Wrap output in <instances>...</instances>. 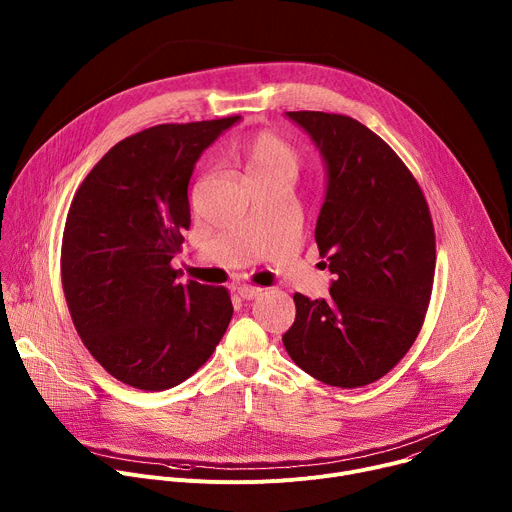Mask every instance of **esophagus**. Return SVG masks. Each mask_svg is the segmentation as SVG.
Segmentation results:
<instances>
[{
    "label": "esophagus",
    "mask_w": 512,
    "mask_h": 512,
    "mask_svg": "<svg viewBox=\"0 0 512 512\" xmlns=\"http://www.w3.org/2000/svg\"><path fill=\"white\" fill-rule=\"evenodd\" d=\"M261 287H255V285H241L239 287V296L243 298V300H255V298H259L261 296Z\"/></svg>",
    "instance_id": "34e87169"
}]
</instances>
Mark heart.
Returning a JSON list of instances; mask_svg holds the SVG:
<instances>
[{
    "label": "heart",
    "instance_id": "b5f03b06",
    "mask_svg": "<svg viewBox=\"0 0 512 512\" xmlns=\"http://www.w3.org/2000/svg\"><path fill=\"white\" fill-rule=\"evenodd\" d=\"M241 162L249 180L265 176L294 178L300 170L298 152L271 131L255 133L243 143Z\"/></svg>",
    "mask_w": 512,
    "mask_h": 512
}]
</instances>
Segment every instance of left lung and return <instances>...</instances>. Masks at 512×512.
<instances>
[{
    "mask_svg": "<svg viewBox=\"0 0 512 512\" xmlns=\"http://www.w3.org/2000/svg\"><path fill=\"white\" fill-rule=\"evenodd\" d=\"M326 166L316 223L336 275L326 300L294 296L283 346L314 379L356 389L387 375L415 342L431 298L435 233L425 196L389 145L352 117L287 111Z\"/></svg>",
    "mask_w": 512,
    "mask_h": 512,
    "instance_id": "obj_1",
    "label": "left lung"
}]
</instances>
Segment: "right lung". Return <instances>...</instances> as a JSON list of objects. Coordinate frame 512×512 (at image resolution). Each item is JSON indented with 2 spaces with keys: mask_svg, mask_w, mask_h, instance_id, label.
<instances>
[{
  "mask_svg": "<svg viewBox=\"0 0 512 512\" xmlns=\"http://www.w3.org/2000/svg\"><path fill=\"white\" fill-rule=\"evenodd\" d=\"M241 117L164 123L121 139L72 198L62 289L81 340L117 381L166 391L210 358L233 318L225 287L180 283L170 265L190 227L188 182Z\"/></svg>",
  "mask_w": 512,
  "mask_h": 512,
  "instance_id": "add662e5",
  "label": "right lung"
}]
</instances>
